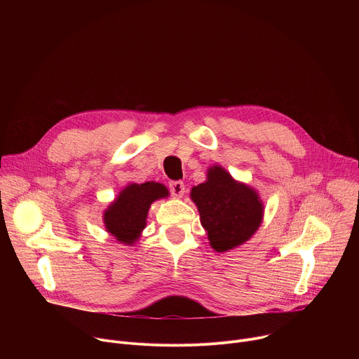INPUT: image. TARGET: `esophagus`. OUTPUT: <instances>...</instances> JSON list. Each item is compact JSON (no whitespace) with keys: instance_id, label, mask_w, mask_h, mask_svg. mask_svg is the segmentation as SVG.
Returning a JSON list of instances; mask_svg holds the SVG:
<instances>
[{"instance_id":"34e87169","label":"esophagus","mask_w":359,"mask_h":359,"mask_svg":"<svg viewBox=\"0 0 359 359\" xmlns=\"http://www.w3.org/2000/svg\"><path fill=\"white\" fill-rule=\"evenodd\" d=\"M170 191L173 197H182L184 194V183L183 182H172Z\"/></svg>"}]
</instances>
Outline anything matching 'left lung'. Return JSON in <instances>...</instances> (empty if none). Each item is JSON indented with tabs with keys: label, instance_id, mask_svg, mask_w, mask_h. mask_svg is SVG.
Wrapping results in <instances>:
<instances>
[{
	"label": "left lung",
	"instance_id": "obj_1",
	"mask_svg": "<svg viewBox=\"0 0 359 359\" xmlns=\"http://www.w3.org/2000/svg\"><path fill=\"white\" fill-rule=\"evenodd\" d=\"M190 198L216 252L244 244L263 223L264 203L259 191L219 165L209 168L206 182L191 187Z\"/></svg>",
	"mask_w": 359,
	"mask_h": 359
}]
</instances>
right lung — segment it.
Here are the masks:
<instances>
[{
  "label": "right lung",
  "mask_w": 359,
  "mask_h": 359,
  "mask_svg": "<svg viewBox=\"0 0 359 359\" xmlns=\"http://www.w3.org/2000/svg\"><path fill=\"white\" fill-rule=\"evenodd\" d=\"M166 197H169V190L162 183L146 182L126 184L102 216L107 231L116 241L125 245H133L146 227L150 204Z\"/></svg>",
  "instance_id": "right-lung-1"
}]
</instances>
